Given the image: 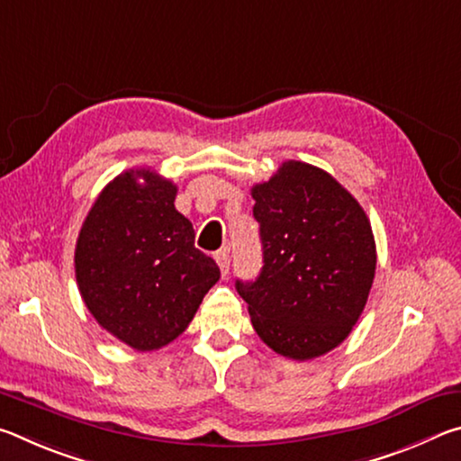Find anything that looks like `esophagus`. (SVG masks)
<instances>
[{"label": "esophagus", "instance_id": "obj_1", "mask_svg": "<svg viewBox=\"0 0 461 461\" xmlns=\"http://www.w3.org/2000/svg\"><path fill=\"white\" fill-rule=\"evenodd\" d=\"M215 262H217V267H220L221 275L228 276V272H230V249L228 248L220 249V252L215 254Z\"/></svg>", "mask_w": 461, "mask_h": 461}]
</instances>
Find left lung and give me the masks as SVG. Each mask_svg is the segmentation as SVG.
Segmentation results:
<instances>
[{
  "label": "left lung",
  "instance_id": "1",
  "mask_svg": "<svg viewBox=\"0 0 461 461\" xmlns=\"http://www.w3.org/2000/svg\"><path fill=\"white\" fill-rule=\"evenodd\" d=\"M264 267L236 280L256 333L276 354L313 360L338 348L360 319L376 272V244L352 194L299 160L252 186Z\"/></svg>",
  "mask_w": 461,
  "mask_h": 461
}]
</instances>
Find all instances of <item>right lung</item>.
<instances>
[{"label":"right lung","mask_w":461,"mask_h":461,"mask_svg":"<svg viewBox=\"0 0 461 461\" xmlns=\"http://www.w3.org/2000/svg\"><path fill=\"white\" fill-rule=\"evenodd\" d=\"M176 185L150 168L113 178L83 221L75 275L89 313L113 338L152 352L181 335L217 280L175 207Z\"/></svg>","instance_id":"1"}]
</instances>
